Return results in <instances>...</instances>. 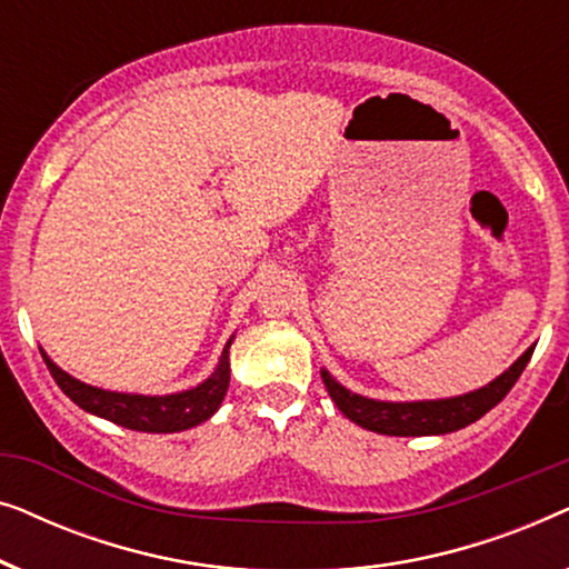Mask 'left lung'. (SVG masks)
Here are the masks:
<instances>
[{
    "label": "left lung",
    "instance_id": "8db88e82",
    "mask_svg": "<svg viewBox=\"0 0 569 569\" xmlns=\"http://www.w3.org/2000/svg\"><path fill=\"white\" fill-rule=\"evenodd\" d=\"M531 355L533 347H528L500 378H495L492 383L479 388V391L438 401H376L365 399L360 393L347 391V388L339 386L326 370H321V378L326 383V391H329L341 415L352 419L355 425L380 435L417 438V435L456 432L461 430V427L485 417L487 411L497 407V403L508 396L510 388L516 386V380L520 378V372L526 370Z\"/></svg>",
    "mask_w": 569,
    "mask_h": 569
}]
</instances>
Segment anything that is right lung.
Returning <instances> with one entry per match:
<instances>
[{"mask_svg": "<svg viewBox=\"0 0 569 569\" xmlns=\"http://www.w3.org/2000/svg\"><path fill=\"white\" fill-rule=\"evenodd\" d=\"M230 345L232 339L224 345L220 365H217L212 376L197 388L189 391L170 393V396H142V393H116L103 391V388L88 386L82 380H77L57 368L49 360V355H43L46 368H49L51 378L57 380V386L72 399L77 407L116 422L127 430L137 432H181L189 427H197L207 422L209 417L220 409V403L228 393L230 386Z\"/></svg>", "mask_w": 569, "mask_h": 569, "instance_id": "right-lung-1", "label": "right lung"}]
</instances>
